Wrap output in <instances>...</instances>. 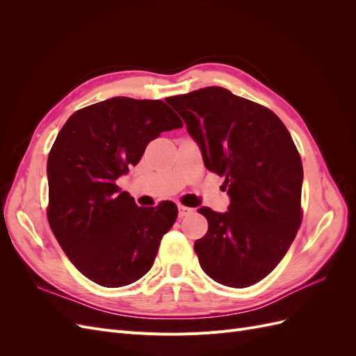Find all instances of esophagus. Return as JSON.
I'll use <instances>...</instances> for the list:
<instances>
[{"mask_svg":"<svg viewBox=\"0 0 356 356\" xmlns=\"http://www.w3.org/2000/svg\"><path fill=\"white\" fill-rule=\"evenodd\" d=\"M191 212H193V209L184 207V204H179V207H178V215H179V218L187 217V215H190Z\"/></svg>","mask_w":356,"mask_h":356,"instance_id":"1","label":"esophagus"}]
</instances>
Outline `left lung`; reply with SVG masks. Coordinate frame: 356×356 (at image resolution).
<instances>
[{
    "label": "left lung",
    "mask_w": 356,
    "mask_h": 356,
    "mask_svg": "<svg viewBox=\"0 0 356 356\" xmlns=\"http://www.w3.org/2000/svg\"><path fill=\"white\" fill-rule=\"evenodd\" d=\"M168 104L199 144L208 170L224 177L229 211L197 209L208 233L195 242L203 272L246 288L270 273L300 229L303 165L273 111L224 88L169 96Z\"/></svg>",
    "instance_id": "left-lung-1"
}]
</instances>
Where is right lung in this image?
I'll use <instances>...</instances> for the list:
<instances>
[{"label": "right lung", "instance_id": "right-lung-1", "mask_svg": "<svg viewBox=\"0 0 356 356\" xmlns=\"http://www.w3.org/2000/svg\"><path fill=\"white\" fill-rule=\"evenodd\" d=\"M182 127L160 99H106L75 111L47 159V220L63 252L86 277L124 286L152 268L178 208H141L115 184L138 165L149 141Z\"/></svg>", "mask_w": 356, "mask_h": 356}]
</instances>
